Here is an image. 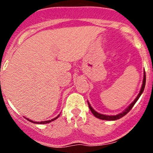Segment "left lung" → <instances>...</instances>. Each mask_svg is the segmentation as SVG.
Listing matches in <instances>:
<instances>
[{"label": "left lung", "instance_id": "left-lung-1", "mask_svg": "<svg viewBox=\"0 0 153 153\" xmlns=\"http://www.w3.org/2000/svg\"><path fill=\"white\" fill-rule=\"evenodd\" d=\"M145 82H146V75H145V72L144 73V78H143V85H142V88H141V90H140V93H139L137 97L135 99V100L134 101H133L132 103H131L130 105H129V106L127 107V108H126L125 111H123L122 113L119 114L118 115H116V116H106V115H103V114H101L98 113V112H96V111H94V108H92V107L91 106L90 103H88V106H89V108H90L91 112L93 113V114H94L95 117H96V118H99L100 119H102V120H109V121H113V120H117V119H119L120 118H122V117H124V116H125L128 112L131 109V108H132L133 106H134V105L135 104V103L137 101V100L139 99V98L140 97V96H141V94H143L144 89H145Z\"/></svg>", "mask_w": 153, "mask_h": 153}]
</instances>
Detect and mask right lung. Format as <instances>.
<instances>
[{
	"instance_id": "1",
	"label": "right lung",
	"mask_w": 153,
	"mask_h": 153,
	"mask_svg": "<svg viewBox=\"0 0 153 153\" xmlns=\"http://www.w3.org/2000/svg\"><path fill=\"white\" fill-rule=\"evenodd\" d=\"M59 115H58L57 116V117H55V118H54V119H51V120H48V121H45V122H33V121H31V120H29V119H27V120H29V122H32V123H34V124H47V123H50V122H52V121H54L55 120V119H57V118H58L59 117Z\"/></svg>"
}]
</instances>
